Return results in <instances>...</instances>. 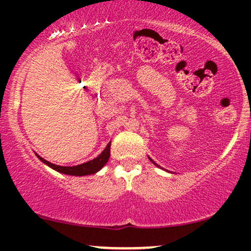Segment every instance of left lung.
Here are the masks:
<instances>
[{
    "mask_svg": "<svg viewBox=\"0 0 251 251\" xmlns=\"http://www.w3.org/2000/svg\"><path fill=\"white\" fill-rule=\"evenodd\" d=\"M149 159H150V160H151V162H152V163H153V164H154V165H157V164H155V163L153 162V160H152V159H151V158H149ZM157 166H158V165H157Z\"/></svg>",
    "mask_w": 251,
    "mask_h": 251,
    "instance_id": "obj_1",
    "label": "left lung"
}]
</instances>
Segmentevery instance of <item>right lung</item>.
I'll list each match as a JSON object with an SVG mask.
<instances>
[{
	"instance_id": "right-lung-1",
	"label": "right lung",
	"mask_w": 251,
	"mask_h": 251,
	"mask_svg": "<svg viewBox=\"0 0 251 251\" xmlns=\"http://www.w3.org/2000/svg\"><path fill=\"white\" fill-rule=\"evenodd\" d=\"M37 155L40 160L42 163H45L46 165H48L50 168H51L55 171L60 172V174H65V175H71V176H87V175H93L96 172L101 170L105 164L108 162L109 159V154H111V143L107 144L105 150L98 155L97 158L94 159L89 160V162H86L83 164H80V165H75V166H60L56 165V164H51L50 162H47L46 159H43L42 157H40L39 154L35 153Z\"/></svg>"
}]
</instances>
